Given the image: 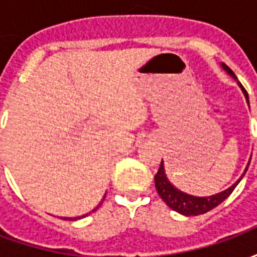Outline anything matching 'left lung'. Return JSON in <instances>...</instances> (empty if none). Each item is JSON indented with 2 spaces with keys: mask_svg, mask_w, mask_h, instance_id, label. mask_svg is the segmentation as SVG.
I'll return each instance as SVG.
<instances>
[{
  "mask_svg": "<svg viewBox=\"0 0 257 257\" xmlns=\"http://www.w3.org/2000/svg\"><path fill=\"white\" fill-rule=\"evenodd\" d=\"M221 68H223L230 77H232V78L237 81L238 86L241 88L242 93L245 95V99H246V101H248L249 104L248 93H246L245 88L241 85V82H238L237 77H235V74L232 73L231 68L227 67L224 63H221ZM249 164H250V161L248 162V165H246L245 171H243V173L241 175V178L238 179L237 182L232 184V186H230L228 189L223 190L220 193L213 194V195H209V197H197V195H191V194L180 191V190L176 189V187L169 182L167 173H165L164 161H162L161 165H160V169H158V172H157V175L154 176V180H156V189L157 191H158V194H160V197L164 199V202H165L171 209L175 210V212H178V213L184 216L202 215V213H206V212H209L210 209L216 208L219 204H221V202L234 191V189L237 187V184L241 182V179L243 178V175L248 171Z\"/></svg>",
  "mask_w": 257,
  "mask_h": 257,
  "instance_id": "left-lung-1",
  "label": "left lung"
}]
</instances>
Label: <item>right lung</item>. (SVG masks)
Returning a JSON list of instances; mask_svg holds the SVG:
<instances>
[{
    "instance_id": "obj_1",
    "label": "right lung",
    "mask_w": 257,
    "mask_h": 257,
    "mask_svg": "<svg viewBox=\"0 0 257 257\" xmlns=\"http://www.w3.org/2000/svg\"><path fill=\"white\" fill-rule=\"evenodd\" d=\"M104 197H106V195H104ZM104 197H103V199H104ZM100 204H101V202H100ZM100 204L97 205L95 209H92V212H95V210L97 209L99 206H100ZM89 213H90V212H89ZM85 216H88V213H86V215H82V216H77V217H64V220H78V219H82V217H85Z\"/></svg>"
}]
</instances>
